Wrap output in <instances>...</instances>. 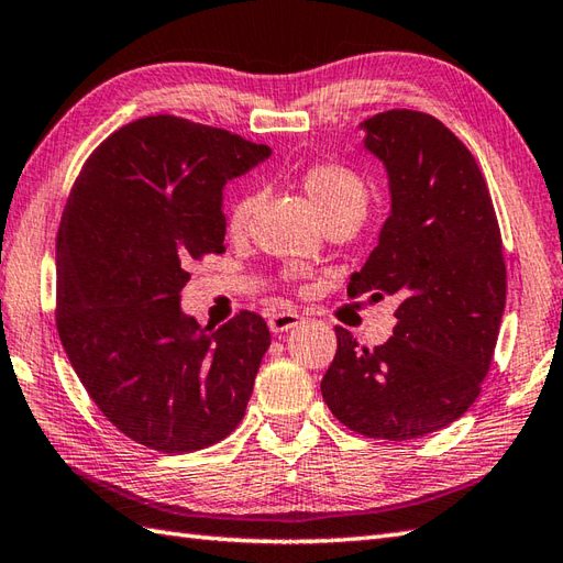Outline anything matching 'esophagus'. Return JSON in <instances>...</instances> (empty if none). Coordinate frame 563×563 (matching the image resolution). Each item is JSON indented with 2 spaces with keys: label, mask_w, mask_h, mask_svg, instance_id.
Segmentation results:
<instances>
[{
  "label": "esophagus",
  "mask_w": 563,
  "mask_h": 563,
  "mask_svg": "<svg viewBox=\"0 0 563 563\" xmlns=\"http://www.w3.org/2000/svg\"><path fill=\"white\" fill-rule=\"evenodd\" d=\"M300 321H302V317L297 312H273L268 317V327L273 333H285V331L295 329Z\"/></svg>",
  "instance_id": "34e87169"
}]
</instances>
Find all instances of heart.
<instances>
[{"label": "heart", "mask_w": 563, "mask_h": 563, "mask_svg": "<svg viewBox=\"0 0 563 563\" xmlns=\"http://www.w3.org/2000/svg\"><path fill=\"white\" fill-rule=\"evenodd\" d=\"M302 190L314 202L324 222L345 214H357L363 218L369 202V190L363 181V176L353 172L351 166H343L339 162H312L297 176ZM258 206V196L254 190H239L236 196L227 202V232L239 236L249 230V222L254 218V210Z\"/></svg>", "instance_id": "b5f03b06"}]
</instances>
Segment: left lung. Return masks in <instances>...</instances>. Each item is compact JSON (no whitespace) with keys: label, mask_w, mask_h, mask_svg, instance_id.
I'll return each instance as SVG.
<instances>
[{"label":"left lung","mask_w":563,"mask_h":563,"mask_svg":"<svg viewBox=\"0 0 563 563\" xmlns=\"http://www.w3.org/2000/svg\"><path fill=\"white\" fill-rule=\"evenodd\" d=\"M363 128L365 147L387 166L391 212L349 297L394 295L397 327L373 351L336 327L321 394L345 428L399 442L450 426L479 397L506 307V261L486 178L448 125L394 109Z\"/></svg>","instance_id":"obj_1"}]
</instances>
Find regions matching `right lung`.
<instances>
[{"label":"right lung","mask_w":563,"mask_h":563,"mask_svg":"<svg viewBox=\"0 0 563 563\" xmlns=\"http://www.w3.org/2000/svg\"><path fill=\"white\" fill-rule=\"evenodd\" d=\"M271 154L230 130L147 115L89 154L57 232L55 321L99 411L130 440L181 454L244 418L263 317L202 329L181 312L190 261L224 251L222 186Z\"/></svg>","instance_id":"obj_1"}]
</instances>
